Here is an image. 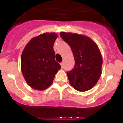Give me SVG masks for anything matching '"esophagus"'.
<instances>
[{
  "label": "esophagus",
  "instance_id": "esophagus-1",
  "mask_svg": "<svg viewBox=\"0 0 123 123\" xmlns=\"http://www.w3.org/2000/svg\"><path fill=\"white\" fill-rule=\"evenodd\" d=\"M60 65H61V67H62V68H63V62H62V63H61Z\"/></svg>",
  "mask_w": 123,
  "mask_h": 123
}]
</instances>
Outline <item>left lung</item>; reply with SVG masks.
Here are the masks:
<instances>
[{
	"mask_svg": "<svg viewBox=\"0 0 123 123\" xmlns=\"http://www.w3.org/2000/svg\"><path fill=\"white\" fill-rule=\"evenodd\" d=\"M60 36L70 46L75 60L73 69L67 73L69 83L78 91L91 89L102 74V56L98 46L84 35L62 32Z\"/></svg>",
	"mask_w": 123,
	"mask_h": 123,
	"instance_id": "8db88e82",
	"label": "left lung"
}]
</instances>
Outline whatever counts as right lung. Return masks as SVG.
I'll return each mask as SVG.
<instances>
[{"mask_svg": "<svg viewBox=\"0 0 123 123\" xmlns=\"http://www.w3.org/2000/svg\"><path fill=\"white\" fill-rule=\"evenodd\" d=\"M58 35L45 32L33 37L21 54V69L25 81L34 89L50 86L61 66L55 61L54 44Z\"/></svg>", "mask_w": 123, "mask_h": 123, "instance_id": "obj_1", "label": "right lung"}]
</instances>
